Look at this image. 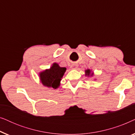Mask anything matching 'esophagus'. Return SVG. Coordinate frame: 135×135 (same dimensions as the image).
<instances>
[{"label":"esophagus","instance_id":"1","mask_svg":"<svg viewBox=\"0 0 135 135\" xmlns=\"http://www.w3.org/2000/svg\"><path fill=\"white\" fill-rule=\"evenodd\" d=\"M77 66H77V64L74 63V64H72L71 67V68H72V69H77Z\"/></svg>","mask_w":135,"mask_h":135}]
</instances>
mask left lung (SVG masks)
Masks as SVG:
<instances>
[{
  "instance_id": "obj_1",
  "label": "left lung",
  "mask_w": 135,
  "mask_h": 135,
  "mask_svg": "<svg viewBox=\"0 0 135 135\" xmlns=\"http://www.w3.org/2000/svg\"><path fill=\"white\" fill-rule=\"evenodd\" d=\"M85 72H86V74H87L88 75H90V70H87V71H86Z\"/></svg>"
}]
</instances>
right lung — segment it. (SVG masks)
<instances>
[{"label": "right lung", "instance_id": "1", "mask_svg": "<svg viewBox=\"0 0 135 135\" xmlns=\"http://www.w3.org/2000/svg\"><path fill=\"white\" fill-rule=\"evenodd\" d=\"M66 70V68H61L58 64L54 63L50 69L45 70L40 74V80L44 86L56 89L60 85L61 79Z\"/></svg>", "mask_w": 135, "mask_h": 135}]
</instances>
